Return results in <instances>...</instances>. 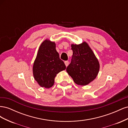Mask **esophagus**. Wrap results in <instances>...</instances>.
<instances>
[{"mask_svg": "<svg viewBox=\"0 0 128 128\" xmlns=\"http://www.w3.org/2000/svg\"><path fill=\"white\" fill-rule=\"evenodd\" d=\"M64 64H65L66 66L67 67L68 66V64H69V61H64Z\"/></svg>", "mask_w": 128, "mask_h": 128, "instance_id": "34e87169", "label": "esophagus"}]
</instances>
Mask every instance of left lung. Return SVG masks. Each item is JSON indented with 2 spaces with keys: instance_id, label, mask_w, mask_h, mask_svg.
Here are the masks:
<instances>
[{
  "instance_id": "8db88e82",
  "label": "left lung",
  "mask_w": 128,
  "mask_h": 128,
  "mask_svg": "<svg viewBox=\"0 0 128 128\" xmlns=\"http://www.w3.org/2000/svg\"><path fill=\"white\" fill-rule=\"evenodd\" d=\"M72 56L66 71L74 82L80 86H86L97 76L99 63L92 50L86 42L72 44Z\"/></svg>"
}]
</instances>
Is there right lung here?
Instances as JSON below:
<instances>
[{
    "instance_id": "1",
    "label": "right lung",
    "mask_w": 128,
    "mask_h": 128,
    "mask_svg": "<svg viewBox=\"0 0 128 128\" xmlns=\"http://www.w3.org/2000/svg\"><path fill=\"white\" fill-rule=\"evenodd\" d=\"M66 68L60 59L56 44L46 40L41 44L33 66V75L42 87L50 88L54 83L57 74Z\"/></svg>"
}]
</instances>
